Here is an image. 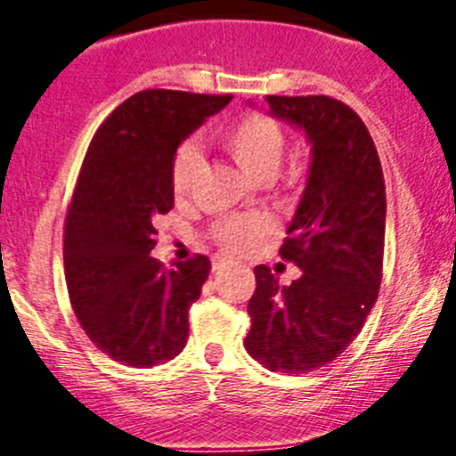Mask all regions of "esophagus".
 Listing matches in <instances>:
<instances>
[{
	"mask_svg": "<svg viewBox=\"0 0 456 456\" xmlns=\"http://www.w3.org/2000/svg\"><path fill=\"white\" fill-rule=\"evenodd\" d=\"M228 267V260L225 257H215V263H212V272H221V269Z\"/></svg>",
	"mask_w": 456,
	"mask_h": 456,
	"instance_id": "obj_1",
	"label": "esophagus"
}]
</instances>
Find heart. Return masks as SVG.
Returning <instances> with one entry per match:
<instances>
[{"mask_svg": "<svg viewBox=\"0 0 456 456\" xmlns=\"http://www.w3.org/2000/svg\"><path fill=\"white\" fill-rule=\"evenodd\" d=\"M219 143L235 159L237 167L256 183L276 178L283 164V127L265 114H244L219 130ZM200 173V155L191 143H184L173 159L171 184L178 199H187ZM263 216H235L216 225V237L228 251L247 253L267 232Z\"/></svg>", "mask_w": 456, "mask_h": 456, "instance_id": "1", "label": "heart"}]
</instances>
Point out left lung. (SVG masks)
Segmentation results:
<instances>
[{"mask_svg": "<svg viewBox=\"0 0 456 456\" xmlns=\"http://www.w3.org/2000/svg\"><path fill=\"white\" fill-rule=\"evenodd\" d=\"M265 102L272 118L292 125L310 146L308 178L281 248L301 276L281 285L265 265L253 269L244 347L272 372H310L352 345L377 301L384 173L368 127L340 100L269 95Z\"/></svg>", "mask_w": 456, "mask_h": 456, "instance_id": "obj_1", "label": "left lung"}]
</instances>
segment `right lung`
Returning a JSON list of instances; mask_svg holds the SVG:
<instances>
[{"label":"right lung","instance_id":"obj_1","mask_svg":"<svg viewBox=\"0 0 456 456\" xmlns=\"http://www.w3.org/2000/svg\"><path fill=\"white\" fill-rule=\"evenodd\" d=\"M231 95L143 91L102 123L79 171L63 237L70 304L93 345L132 368H152L187 345L189 305L209 260L167 269L157 257L155 219L173 208L175 152Z\"/></svg>","mask_w":456,"mask_h":456}]
</instances>
